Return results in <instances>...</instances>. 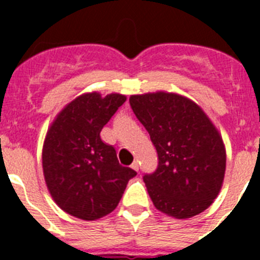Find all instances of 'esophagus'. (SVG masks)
Masks as SVG:
<instances>
[{
  "instance_id": "34e87169",
  "label": "esophagus",
  "mask_w": 260,
  "mask_h": 260,
  "mask_svg": "<svg viewBox=\"0 0 260 260\" xmlns=\"http://www.w3.org/2000/svg\"><path fill=\"white\" fill-rule=\"evenodd\" d=\"M132 168H133V169H134V171H139V162H138L137 160H135V161L132 164Z\"/></svg>"
}]
</instances>
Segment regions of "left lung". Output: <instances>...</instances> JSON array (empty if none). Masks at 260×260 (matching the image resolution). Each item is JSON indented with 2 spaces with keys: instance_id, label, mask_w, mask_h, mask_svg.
I'll return each mask as SVG.
<instances>
[{
  "instance_id": "8db88e82",
  "label": "left lung",
  "mask_w": 260,
  "mask_h": 260,
  "mask_svg": "<svg viewBox=\"0 0 260 260\" xmlns=\"http://www.w3.org/2000/svg\"><path fill=\"white\" fill-rule=\"evenodd\" d=\"M128 102L157 151L156 171L143 176L155 207L177 219L207 210L221 189L226 162L208 117L176 93L134 95Z\"/></svg>"
}]
</instances>
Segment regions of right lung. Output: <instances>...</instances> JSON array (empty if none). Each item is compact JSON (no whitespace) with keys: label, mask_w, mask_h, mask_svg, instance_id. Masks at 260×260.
Returning a JSON list of instances; mask_svg holds the SVG:
<instances>
[{"label":"right lung","mask_w":260,"mask_h":260,"mask_svg":"<svg viewBox=\"0 0 260 260\" xmlns=\"http://www.w3.org/2000/svg\"><path fill=\"white\" fill-rule=\"evenodd\" d=\"M126 98L86 93L71 102L50 126L43 147L45 182L54 202L82 220H96L119 203L128 180L137 176L118 162L100 132Z\"/></svg>","instance_id":"obj_1"}]
</instances>
